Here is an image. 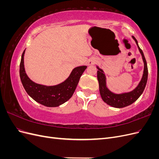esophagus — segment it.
I'll list each match as a JSON object with an SVG mask.
<instances>
[{
	"label": "esophagus",
	"instance_id": "obj_1",
	"mask_svg": "<svg viewBox=\"0 0 159 159\" xmlns=\"http://www.w3.org/2000/svg\"><path fill=\"white\" fill-rule=\"evenodd\" d=\"M95 64V60H91L90 61V62L89 63V65H93Z\"/></svg>",
	"mask_w": 159,
	"mask_h": 159
}]
</instances>
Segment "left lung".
Instances as JSON below:
<instances>
[{"label": "left lung", "instance_id": "obj_1", "mask_svg": "<svg viewBox=\"0 0 159 159\" xmlns=\"http://www.w3.org/2000/svg\"><path fill=\"white\" fill-rule=\"evenodd\" d=\"M132 37L136 42L139 52H140L141 54L143 60L144 62V71L143 78L140 81V83L139 84L137 87L135 89L131 91H130V92L121 94H115L111 92L106 86V78H105L103 71L102 69H100L98 66H97V68L98 69V80L99 81V92L101 97H102L104 102L113 107L122 108L127 107L128 105L134 103L143 93L147 82L148 68L146 59L145 57V56H144L142 50L138 45V42L137 40H136V38L133 36Z\"/></svg>", "mask_w": 159, "mask_h": 159}]
</instances>
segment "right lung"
I'll return each instance as SVG.
<instances>
[{"label": "right lung", "mask_w": 159, "mask_h": 159, "mask_svg": "<svg viewBox=\"0 0 159 159\" xmlns=\"http://www.w3.org/2000/svg\"><path fill=\"white\" fill-rule=\"evenodd\" d=\"M24 50L20 64V77L27 93L35 100L46 107H57L69 100L73 95L81 75L87 68L86 66H79L72 70L68 78L58 85L46 86L32 81L26 75L24 66Z\"/></svg>", "instance_id": "obj_1"}]
</instances>
